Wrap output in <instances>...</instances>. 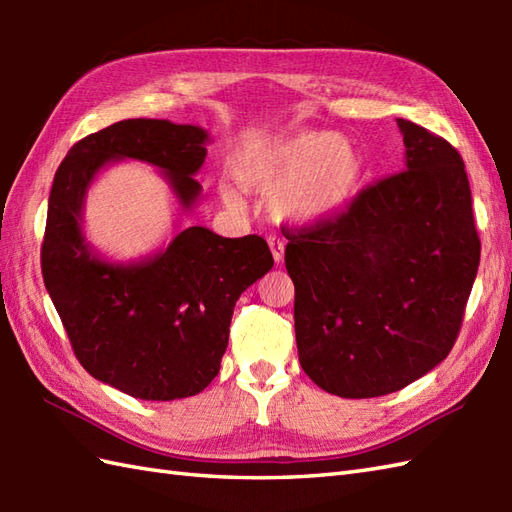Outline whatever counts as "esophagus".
<instances>
[{"label": "esophagus", "instance_id": "esophagus-1", "mask_svg": "<svg viewBox=\"0 0 512 512\" xmlns=\"http://www.w3.org/2000/svg\"><path fill=\"white\" fill-rule=\"evenodd\" d=\"M268 246H270V253H273V259L277 264L284 262V250H286V242L281 237H268Z\"/></svg>", "mask_w": 512, "mask_h": 512}]
</instances>
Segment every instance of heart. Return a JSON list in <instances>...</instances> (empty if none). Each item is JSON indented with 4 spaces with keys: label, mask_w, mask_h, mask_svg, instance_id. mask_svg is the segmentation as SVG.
Instances as JSON below:
<instances>
[{
    "label": "heart",
    "mask_w": 512,
    "mask_h": 512,
    "mask_svg": "<svg viewBox=\"0 0 512 512\" xmlns=\"http://www.w3.org/2000/svg\"><path fill=\"white\" fill-rule=\"evenodd\" d=\"M235 178L250 193H270V211L281 222L319 224L345 211L361 191L365 162L334 132L299 129L259 140L239 151ZM228 206H242L231 184H220Z\"/></svg>",
    "instance_id": "heart-1"
}]
</instances>
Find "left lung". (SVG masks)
<instances>
[{"instance_id": "8db88e82", "label": "left lung", "mask_w": 512, "mask_h": 512, "mask_svg": "<svg viewBox=\"0 0 512 512\" xmlns=\"http://www.w3.org/2000/svg\"><path fill=\"white\" fill-rule=\"evenodd\" d=\"M405 171L286 231L299 363L341 398L407 387L449 356L480 266L458 149L398 118Z\"/></svg>"}]
</instances>
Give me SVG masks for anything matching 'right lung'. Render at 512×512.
Masks as SVG:
<instances>
[{
  "label": "right lung",
  "instance_id": "right-lung-1",
  "mask_svg": "<svg viewBox=\"0 0 512 512\" xmlns=\"http://www.w3.org/2000/svg\"><path fill=\"white\" fill-rule=\"evenodd\" d=\"M206 129L129 118L79 140L54 173L41 273L79 363L140 400L200 394L220 372L239 295L273 268L264 237L189 226L140 262H110L83 235V204L101 169L140 160L162 171L182 211L202 187Z\"/></svg>",
  "mask_w": 512,
  "mask_h": 512
}]
</instances>
